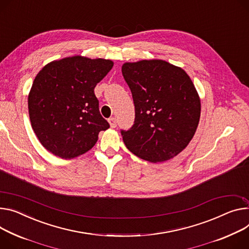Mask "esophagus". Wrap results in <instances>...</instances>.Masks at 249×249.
<instances>
[{"instance_id":"esophagus-1","label":"esophagus","mask_w":249,"mask_h":249,"mask_svg":"<svg viewBox=\"0 0 249 249\" xmlns=\"http://www.w3.org/2000/svg\"><path fill=\"white\" fill-rule=\"evenodd\" d=\"M108 124H109V125H110V127H116L117 126V120L114 119V118H110V119H108Z\"/></svg>"}]
</instances>
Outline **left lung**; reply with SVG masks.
<instances>
[{"label": "left lung", "instance_id": "left-lung-1", "mask_svg": "<svg viewBox=\"0 0 249 249\" xmlns=\"http://www.w3.org/2000/svg\"><path fill=\"white\" fill-rule=\"evenodd\" d=\"M122 71L136 108L135 124L122 130L125 146L154 163L177 157L193 140L200 118V99L189 75L162 60L124 63Z\"/></svg>", "mask_w": 249, "mask_h": 249}]
</instances>
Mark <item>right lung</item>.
Wrapping results in <instances>:
<instances>
[{
	"label": "right lung",
	"instance_id": "obj_1",
	"mask_svg": "<svg viewBox=\"0 0 249 249\" xmlns=\"http://www.w3.org/2000/svg\"><path fill=\"white\" fill-rule=\"evenodd\" d=\"M112 66L110 60L73 55L53 61L37 72L28 97L30 120L37 140L53 155L80 157L109 127L94 88Z\"/></svg>",
	"mask_w": 249,
	"mask_h": 249
}]
</instances>
